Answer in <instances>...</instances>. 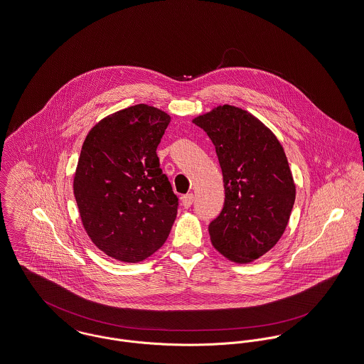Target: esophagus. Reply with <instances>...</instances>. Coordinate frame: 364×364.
I'll list each match as a JSON object with an SVG mask.
<instances>
[{
  "mask_svg": "<svg viewBox=\"0 0 364 364\" xmlns=\"http://www.w3.org/2000/svg\"><path fill=\"white\" fill-rule=\"evenodd\" d=\"M194 202V196L193 194H187V196H181V203L184 208H190Z\"/></svg>",
  "mask_w": 364,
  "mask_h": 364,
  "instance_id": "34e87169",
  "label": "esophagus"
}]
</instances>
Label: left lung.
Segmentation results:
<instances>
[{
  "label": "left lung",
  "instance_id": "1",
  "mask_svg": "<svg viewBox=\"0 0 364 364\" xmlns=\"http://www.w3.org/2000/svg\"><path fill=\"white\" fill-rule=\"evenodd\" d=\"M193 122L213 142L223 173V209L209 224L212 245L231 262H253L279 242L295 202L284 148L257 117L232 105Z\"/></svg>",
  "mask_w": 364,
  "mask_h": 364
}]
</instances>
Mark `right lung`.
<instances>
[{"mask_svg":"<svg viewBox=\"0 0 364 364\" xmlns=\"http://www.w3.org/2000/svg\"><path fill=\"white\" fill-rule=\"evenodd\" d=\"M168 123V113L139 104L104 117L84 140L73 193L85 232L116 260L149 257L176 220L178 198L156 155Z\"/></svg>","mask_w":364,"mask_h":364,"instance_id":"right-lung-1","label":"right lung"}]
</instances>
